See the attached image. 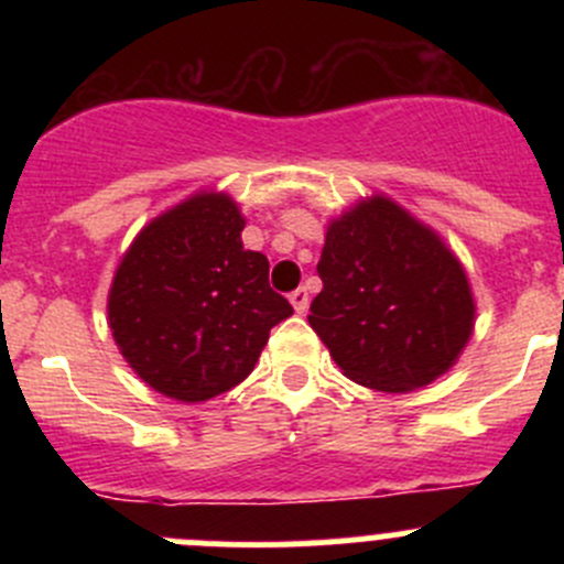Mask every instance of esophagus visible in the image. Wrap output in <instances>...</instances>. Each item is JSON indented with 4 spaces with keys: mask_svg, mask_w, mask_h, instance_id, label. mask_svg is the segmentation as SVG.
<instances>
[{
    "mask_svg": "<svg viewBox=\"0 0 564 564\" xmlns=\"http://www.w3.org/2000/svg\"><path fill=\"white\" fill-rule=\"evenodd\" d=\"M289 300H292V305H294V311H297V314H305V311H308V292H305V289H294L292 294H289Z\"/></svg>",
    "mask_w": 564,
    "mask_h": 564,
    "instance_id": "esophagus-1",
    "label": "esophagus"
}]
</instances>
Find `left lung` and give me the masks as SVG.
<instances>
[{
    "mask_svg": "<svg viewBox=\"0 0 564 564\" xmlns=\"http://www.w3.org/2000/svg\"><path fill=\"white\" fill-rule=\"evenodd\" d=\"M311 327L362 388L409 392L451 371L469 344V278L442 237L371 196L329 220Z\"/></svg>",
    "mask_w": 564,
    "mask_h": 564,
    "instance_id": "obj_1",
    "label": "left lung"
}]
</instances>
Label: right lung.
Instances as JSON below:
<instances>
[{
    "instance_id": "add662e5",
    "label": "right lung",
    "mask_w": 564,
    "mask_h": 564,
    "mask_svg": "<svg viewBox=\"0 0 564 564\" xmlns=\"http://www.w3.org/2000/svg\"><path fill=\"white\" fill-rule=\"evenodd\" d=\"M242 229L235 198L198 191L150 220L113 272V340L174 401H207L240 384L270 329L294 314L270 289L267 256L242 248Z\"/></svg>"
}]
</instances>
